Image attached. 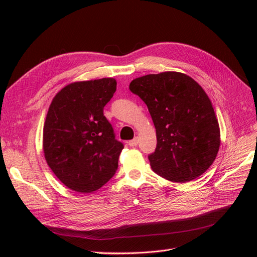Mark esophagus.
<instances>
[{"instance_id":"1","label":"esophagus","mask_w":257,"mask_h":257,"mask_svg":"<svg viewBox=\"0 0 257 257\" xmlns=\"http://www.w3.org/2000/svg\"><path fill=\"white\" fill-rule=\"evenodd\" d=\"M127 144L130 147H136L138 145V138H134L133 141H130Z\"/></svg>"}]
</instances>
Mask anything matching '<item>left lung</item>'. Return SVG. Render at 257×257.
<instances>
[{
    "mask_svg": "<svg viewBox=\"0 0 257 257\" xmlns=\"http://www.w3.org/2000/svg\"><path fill=\"white\" fill-rule=\"evenodd\" d=\"M130 90L148 107L157 130L151 168L169 181L194 180L212 165L220 149V126L211 100L190 76L178 72L134 79Z\"/></svg>",
    "mask_w": 257,
    "mask_h": 257,
    "instance_id": "8db88e82",
    "label": "left lung"
}]
</instances>
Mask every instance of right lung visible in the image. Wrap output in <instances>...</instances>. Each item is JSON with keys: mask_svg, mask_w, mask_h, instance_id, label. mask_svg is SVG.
Here are the masks:
<instances>
[{"mask_svg": "<svg viewBox=\"0 0 257 257\" xmlns=\"http://www.w3.org/2000/svg\"><path fill=\"white\" fill-rule=\"evenodd\" d=\"M116 81L102 78L67 84L53 97L43 132L46 162L68 189L92 193L118 168L123 144L104 115Z\"/></svg>", "mask_w": 257, "mask_h": 257, "instance_id": "add662e5", "label": "right lung"}]
</instances>
